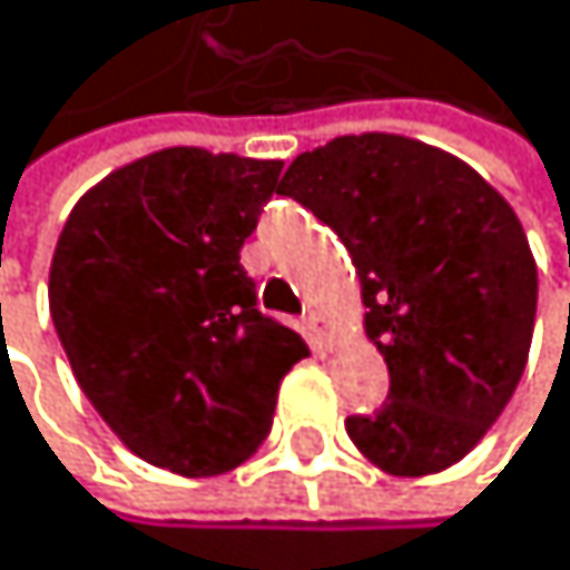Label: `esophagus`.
<instances>
[{
	"mask_svg": "<svg viewBox=\"0 0 570 570\" xmlns=\"http://www.w3.org/2000/svg\"><path fill=\"white\" fill-rule=\"evenodd\" d=\"M304 328H307V338H311V346H318L325 350L328 346V338H332V325L322 311H307L304 314Z\"/></svg>",
	"mask_w": 570,
	"mask_h": 570,
	"instance_id": "34e87169",
	"label": "esophagus"
}]
</instances>
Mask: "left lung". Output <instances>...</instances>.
Returning a JSON list of instances; mask_svg holds the SVG:
<instances>
[{
    "mask_svg": "<svg viewBox=\"0 0 570 570\" xmlns=\"http://www.w3.org/2000/svg\"><path fill=\"white\" fill-rule=\"evenodd\" d=\"M350 248L391 391L350 415L356 450L394 478L468 456L530 356L537 263L527 232L468 161L401 134H346L279 183Z\"/></svg>",
    "mask_w": 570,
    "mask_h": 570,
    "instance_id": "left-lung-1",
    "label": "left lung"
}]
</instances>
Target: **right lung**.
Segmentation results:
<instances>
[{
  "label": "right lung",
  "mask_w": 570,
  "mask_h": 570,
  "mask_svg": "<svg viewBox=\"0 0 570 570\" xmlns=\"http://www.w3.org/2000/svg\"><path fill=\"white\" fill-rule=\"evenodd\" d=\"M283 161L166 148L96 183L51 259L71 373L120 443L183 478L263 446L304 338L256 307L242 245Z\"/></svg>",
  "instance_id": "1"
}]
</instances>
